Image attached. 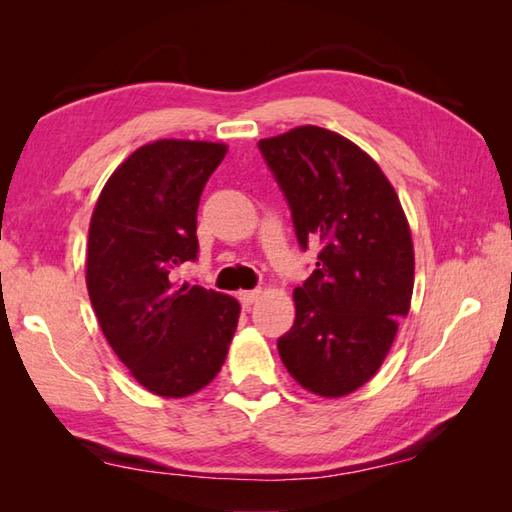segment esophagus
Listing matches in <instances>:
<instances>
[{"label":"esophagus","instance_id":"obj_1","mask_svg":"<svg viewBox=\"0 0 512 512\" xmlns=\"http://www.w3.org/2000/svg\"><path fill=\"white\" fill-rule=\"evenodd\" d=\"M259 295H262V290H244V292H239V301H242L244 308H248L250 303L257 301Z\"/></svg>","mask_w":512,"mask_h":512}]
</instances>
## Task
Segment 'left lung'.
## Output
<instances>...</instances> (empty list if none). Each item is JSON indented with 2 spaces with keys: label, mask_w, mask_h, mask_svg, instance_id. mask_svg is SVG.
Segmentation results:
<instances>
[{
  "label": "left lung",
  "mask_w": 512,
  "mask_h": 512,
  "mask_svg": "<svg viewBox=\"0 0 512 512\" xmlns=\"http://www.w3.org/2000/svg\"><path fill=\"white\" fill-rule=\"evenodd\" d=\"M257 147L301 250L312 239L321 244L317 268L295 288L297 317L279 336V356L312 394L347 396L378 372L409 312L407 217L376 162L330 129L297 127Z\"/></svg>",
  "instance_id": "8db88e82"
}]
</instances>
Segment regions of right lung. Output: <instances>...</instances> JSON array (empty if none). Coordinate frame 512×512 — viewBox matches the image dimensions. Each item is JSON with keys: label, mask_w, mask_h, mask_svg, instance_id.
Instances as JSON below:
<instances>
[{"label": "right lung", "mask_w": 512, "mask_h": 512, "mask_svg": "<svg viewBox=\"0 0 512 512\" xmlns=\"http://www.w3.org/2000/svg\"><path fill=\"white\" fill-rule=\"evenodd\" d=\"M226 145L156 140L136 149L101 191L88 239V292L107 343L151 394L182 398L220 372L239 303L176 286L198 259V204Z\"/></svg>", "instance_id": "right-lung-1"}]
</instances>
